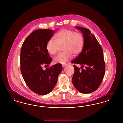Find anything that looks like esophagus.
<instances>
[{"instance_id": "34e87169", "label": "esophagus", "mask_w": 123, "mask_h": 123, "mask_svg": "<svg viewBox=\"0 0 123 123\" xmlns=\"http://www.w3.org/2000/svg\"><path fill=\"white\" fill-rule=\"evenodd\" d=\"M66 65V64H62V66H63V67H64Z\"/></svg>"}]
</instances>
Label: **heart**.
I'll list each match as a JSON object with an SVG mask.
<instances>
[{"mask_svg": "<svg viewBox=\"0 0 123 123\" xmlns=\"http://www.w3.org/2000/svg\"><path fill=\"white\" fill-rule=\"evenodd\" d=\"M56 41L49 40L46 44V49L51 55L56 54L59 47L62 45L63 53L54 58L56 63L64 64L69 61L72 56H78L82 51L84 45L83 35L74 31L63 29L59 31L54 36Z\"/></svg>", "mask_w": 123, "mask_h": 123, "instance_id": "1", "label": "heart"}]
</instances>
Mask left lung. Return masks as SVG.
I'll return each mask as SVG.
<instances>
[{
	"label": "left lung",
	"instance_id": "left-lung-1",
	"mask_svg": "<svg viewBox=\"0 0 123 123\" xmlns=\"http://www.w3.org/2000/svg\"><path fill=\"white\" fill-rule=\"evenodd\" d=\"M76 29L83 34L84 45L82 52L72 63L81 65L82 69L80 70V68L74 65V72L72 81L74 87L80 92L90 93L98 88L105 74L103 50L89 30L80 26H76Z\"/></svg>",
	"mask_w": 123,
	"mask_h": 123
}]
</instances>
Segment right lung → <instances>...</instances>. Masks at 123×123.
<instances>
[{"instance_id": "right-lung-1", "label": "right lung", "mask_w": 123, "mask_h": 123, "mask_svg": "<svg viewBox=\"0 0 123 123\" xmlns=\"http://www.w3.org/2000/svg\"><path fill=\"white\" fill-rule=\"evenodd\" d=\"M54 33V30L38 29L25 39L20 51V71L25 83L35 93L44 95L50 93L57 82L63 67L57 64L45 70L52 59L46 49L47 42Z\"/></svg>"}]
</instances>
